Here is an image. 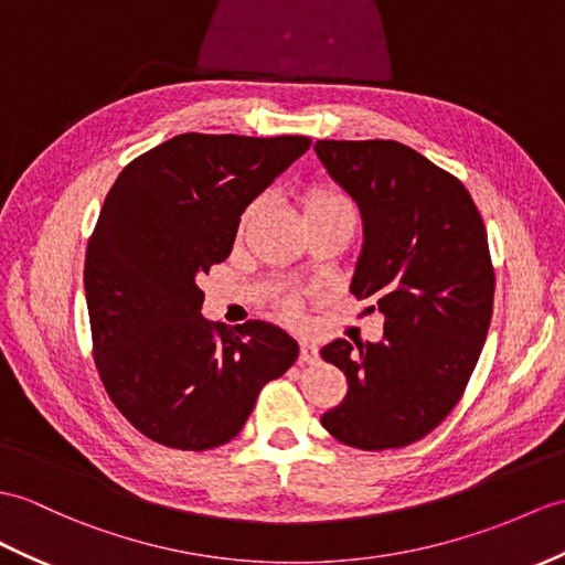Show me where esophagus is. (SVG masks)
<instances>
[{"label": "esophagus", "instance_id": "1", "mask_svg": "<svg viewBox=\"0 0 565 565\" xmlns=\"http://www.w3.org/2000/svg\"><path fill=\"white\" fill-rule=\"evenodd\" d=\"M318 359H320L318 349L303 339V342H300V363H318Z\"/></svg>", "mask_w": 565, "mask_h": 565}]
</instances>
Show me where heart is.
<instances>
[{
  "label": "heart",
  "instance_id": "obj_1",
  "mask_svg": "<svg viewBox=\"0 0 565 565\" xmlns=\"http://www.w3.org/2000/svg\"><path fill=\"white\" fill-rule=\"evenodd\" d=\"M257 202L250 204L243 212L241 216V223H238V233H245V228L250 226V221L255 218L257 214ZM342 209H353L351 202L347 200V196L342 192H337L332 188H312L306 192L303 196V212H306V218L310 216H318V214H330V212H342ZM281 310L284 315H294L296 312V303L291 298H286L281 303Z\"/></svg>",
  "mask_w": 565,
  "mask_h": 565
}]
</instances>
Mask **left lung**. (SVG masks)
Returning <instances> with one entry per match:
<instances>
[{
    "instance_id": "1",
    "label": "left lung",
    "mask_w": 565,
    "mask_h": 565,
    "mask_svg": "<svg viewBox=\"0 0 565 565\" xmlns=\"http://www.w3.org/2000/svg\"><path fill=\"white\" fill-rule=\"evenodd\" d=\"M315 151L363 214L351 294L385 315L383 342L322 347L349 383L322 426L349 448H404L455 409L487 342V228L462 182L399 141L322 139Z\"/></svg>"
}]
</instances>
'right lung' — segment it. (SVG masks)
I'll return each mask as SVG.
<instances>
[{"label":"right lung","instance_id":"obj_1","mask_svg":"<svg viewBox=\"0 0 565 565\" xmlns=\"http://www.w3.org/2000/svg\"><path fill=\"white\" fill-rule=\"evenodd\" d=\"M308 149L298 135H178L105 196L84 265L90 349L115 409L149 440L218 448L296 363L279 327L206 322L200 279L231 255L245 206Z\"/></svg>","mask_w":565,"mask_h":565}]
</instances>
